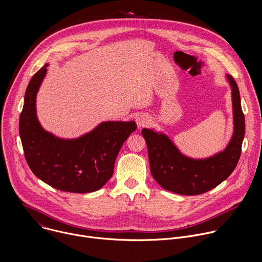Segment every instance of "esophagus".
Listing matches in <instances>:
<instances>
[{
	"label": "esophagus",
	"mask_w": 262,
	"mask_h": 262,
	"mask_svg": "<svg viewBox=\"0 0 262 262\" xmlns=\"http://www.w3.org/2000/svg\"><path fill=\"white\" fill-rule=\"evenodd\" d=\"M136 122L139 127H144L150 123V119H149V117L147 115H139L136 119Z\"/></svg>",
	"instance_id": "obj_1"
}]
</instances>
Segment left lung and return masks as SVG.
I'll list each match as a JSON object with an SVG mask.
<instances>
[{"instance_id":"obj_1","label":"left lung","mask_w":262,"mask_h":262,"mask_svg":"<svg viewBox=\"0 0 262 262\" xmlns=\"http://www.w3.org/2000/svg\"><path fill=\"white\" fill-rule=\"evenodd\" d=\"M227 79L232 89L234 132L224 151L205 160H193L181 155L167 136L148 128L142 129L150 172L165 190L186 196L203 194L228 178L235 169L245 137V115L238 87L229 74Z\"/></svg>"}]
</instances>
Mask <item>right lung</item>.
<instances>
[{
    "instance_id": "obj_1",
    "label": "right lung",
    "mask_w": 262,
    "mask_h": 262,
    "mask_svg": "<svg viewBox=\"0 0 262 262\" xmlns=\"http://www.w3.org/2000/svg\"><path fill=\"white\" fill-rule=\"evenodd\" d=\"M48 64L32 77L19 117V136L32 172L53 188L70 193L99 190L112 177L122 144L136 130L134 121H106L73 140L56 138L40 126L36 116V94Z\"/></svg>"
}]
</instances>
